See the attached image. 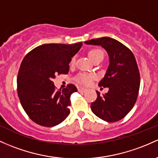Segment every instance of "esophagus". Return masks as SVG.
<instances>
[{
  "label": "esophagus",
  "instance_id": "esophagus-1",
  "mask_svg": "<svg viewBox=\"0 0 158 158\" xmlns=\"http://www.w3.org/2000/svg\"><path fill=\"white\" fill-rule=\"evenodd\" d=\"M78 91H79V92H85V91H87V89L84 88H78Z\"/></svg>",
  "mask_w": 158,
  "mask_h": 158
}]
</instances>
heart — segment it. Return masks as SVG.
<instances>
[{"label":"heart","instance_id":"obj_1","mask_svg":"<svg viewBox=\"0 0 158 158\" xmlns=\"http://www.w3.org/2000/svg\"><path fill=\"white\" fill-rule=\"evenodd\" d=\"M88 56H89L90 59H91L94 62L95 60L99 59V58H102L103 59V57H104V53L102 50L98 49V48H94L91 49V51L88 53ZM76 63V58L75 57H73L70 60V65H74ZM94 79L93 75H90V74H84V73H80L76 77L75 80L79 84L82 85H89L91 82L92 79Z\"/></svg>","mask_w":158,"mask_h":158}]
</instances>
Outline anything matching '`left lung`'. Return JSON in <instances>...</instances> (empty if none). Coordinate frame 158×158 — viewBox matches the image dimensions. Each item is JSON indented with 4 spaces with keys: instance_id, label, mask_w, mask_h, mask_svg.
<instances>
[{
    "instance_id": "obj_1",
    "label": "left lung",
    "mask_w": 158,
    "mask_h": 158,
    "mask_svg": "<svg viewBox=\"0 0 158 158\" xmlns=\"http://www.w3.org/2000/svg\"><path fill=\"white\" fill-rule=\"evenodd\" d=\"M85 43L101 46L110 58L106 73L98 84L109 88V91L103 96L96 91L98 98L91 103V110L107 122L121 120L132 110L138 97L140 76L136 58L127 46L113 38H98Z\"/></svg>"
}]
</instances>
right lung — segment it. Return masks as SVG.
<instances>
[{
  "instance_id": "obj_1",
  "label": "right lung",
  "mask_w": 158,
  "mask_h": 158,
  "mask_svg": "<svg viewBox=\"0 0 158 158\" xmlns=\"http://www.w3.org/2000/svg\"><path fill=\"white\" fill-rule=\"evenodd\" d=\"M82 46V42L43 44L22 60L17 77L18 96L28 117L40 125L54 127L70 114V96L77 88L69 84L56 91L52 80L57 74L68 73L71 58Z\"/></svg>"
}]
</instances>
